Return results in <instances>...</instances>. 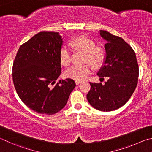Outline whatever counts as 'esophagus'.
<instances>
[{"mask_svg":"<svg viewBox=\"0 0 152 152\" xmlns=\"http://www.w3.org/2000/svg\"><path fill=\"white\" fill-rule=\"evenodd\" d=\"M81 83V81H75V83L76 85H79Z\"/></svg>","mask_w":152,"mask_h":152,"instance_id":"esophagus-1","label":"esophagus"}]
</instances>
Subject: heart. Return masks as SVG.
<instances>
[{
    "label": "heart",
    "mask_w": 152,
    "mask_h": 152,
    "mask_svg": "<svg viewBox=\"0 0 152 152\" xmlns=\"http://www.w3.org/2000/svg\"><path fill=\"white\" fill-rule=\"evenodd\" d=\"M71 46L74 49L86 53V61H89L95 66H99L105 59V52L103 48L96 46L91 39L86 35H79L71 39ZM71 50L67 47L63 46L59 50V60L61 65L67 66L71 63ZM91 64L73 65L66 71V77L81 81L88 77L92 71Z\"/></svg>",
    "instance_id": "1"
}]
</instances>
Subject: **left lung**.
I'll use <instances>...</instances> for the list:
<instances>
[{
    "mask_svg": "<svg viewBox=\"0 0 152 152\" xmlns=\"http://www.w3.org/2000/svg\"><path fill=\"white\" fill-rule=\"evenodd\" d=\"M99 32L106 41V57L97 75L108 79L104 85L90 82L91 89L87 99L96 110L111 111L126 104L134 94L138 81L139 66L134 50L123 39L107 31Z\"/></svg>",
    "mask_w": 152,
    "mask_h": 152,
    "instance_id": "obj_1",
    "label": "left lung"
}]
</instances>
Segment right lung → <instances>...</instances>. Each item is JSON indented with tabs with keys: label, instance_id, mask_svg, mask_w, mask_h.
Returning a JSON list of instances; mask_svg holds the SVG:
<instances>
[{
	"label": "right lung",
	"instance_id": "right-lung-1",
	"mask_svg": "<svg viewBox=\"0 0 152 152\" xmlns=\"http://www.w3.org/2000/svg\"><path fill=\"white\" fill-rule=\"evenodd\" d=\"M62 37L58 32H40L18 50L12 65V80L18 97L35 112L53 115L65 107L76 86L71 79L55 81L61 66Z\"/></svg>",
	"mask_w": 152,
	"mask_h": 152
}]
</instances>
